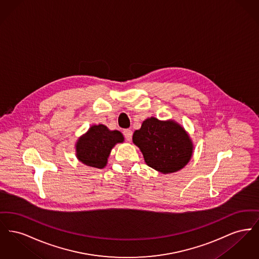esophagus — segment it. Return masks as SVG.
Instances as JSON below:
<instances>
[{
	"instance_id": "34e87169",
	"label": "esophagus",
	"mask_w": 259,
	"mask_h": 259,
	"mask_svg": "<svg viewBox=\"0 0 259 259\" xmlns=\"http://www.w3.org/2000/svg\"><path fill=\"white\" fill-rule=\"evenodd\" d=\"M123 135L125 137V139H126V141L130 142L131 139H132L133 133H132V131L130 129H125V130H123Z\"/></svg>"
}]
</instances>
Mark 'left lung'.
I'll use <instances>...</instances> for the list:
<instances>
[{"mask_svg":"<svg viewBox=\"0 0 259 259\" xmlns=\"http://www.w3.org/2000/svg\"><path fill=\"white\" fill-rule=\"evenodd\" d=\"M133 143L141 149L147 165L163 174L180 171L193 153L190 137L172 120L146 119L141 129L134 132Z\"/></svg>","mask_w":259,"mask_h":259,"instance_id":"obj_1","label":"left lung"}]
</instances>
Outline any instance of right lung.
<instances>
[{
	"label": "right lung",
	"instance_id": "right-lung-1",
	"mask_svg": "<svg viewBox=\"0 0 259 259\" xmlns=\"http://www.w3.org/2000/svg\"><path fill=\"white\" fill-rule=\"evenodd\" d=\"M123 141V135L119 131H111L103 124L93 125L76 142V157L87 166L103 169L107 165L111 148Z\"/></svg>",
	"mask_w": 259,
	"mask_h": 259
}]
</instances>
